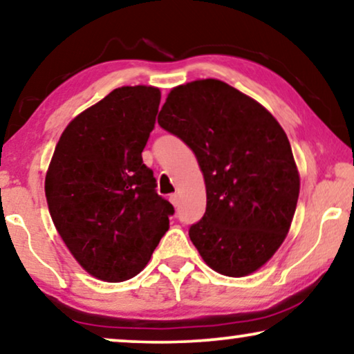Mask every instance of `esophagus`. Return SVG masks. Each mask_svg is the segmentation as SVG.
<instances>
[{"label":"esophagus","instance_id":"1","mask_svg":"<svg viewBox=\"0 0 354 354\" xmlns=\"http://www.w3.org/2000/svg\"><path fill=\"white\" fill-rule=\"evenodd\" d=\"M169 201H171L172 205L177 207L178 206V195H177V193H172V195H169Z\"/></svg>","mask_w":354,"mask_h":354}]
</instances>
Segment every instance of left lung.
I'll return each instance as SVG.
<instances>
[{"label":"left lung","mask_w":354,"mask_h":354,"mask_svg":"<svg viewBox=\"0 0 354 354\" xmlns=\"http://www.w3.org/2000/svg\"><path fill=\"white\" fill-rule=\"evenodd\" d=\"M158 124L192 148L206 212L188 230L216 272L243 277L272 258L292 224L299 176L287 133L264 106L216 79L169 93Z\"/></svg>","instance_id":"1"}]
</instances>
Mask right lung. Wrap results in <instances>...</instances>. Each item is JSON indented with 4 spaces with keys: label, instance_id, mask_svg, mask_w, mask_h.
Wrapping results in <instances>:
<instances>
[{
    "label": "right lung",
    "instance_id": "right-lung-1",
    "mask_svg": "<svg viewBox=\"0 0 354 354\" xmlns=\"http://www.w3.org/2000/svg\"><path fill=\"white\" fill-rule=\"evenodd\" d=\"M159 101L154 86L113 90L67 125L48 167L57 234L77 263L106 282L142 272L174 214L142 158Z\"/></svg>",
    "mask_w": 354,
    "mask_h": 354
}]
</instances>
